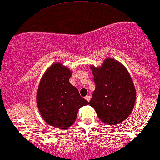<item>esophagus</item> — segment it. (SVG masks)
I'll return each mask as SVG.
<instances>
[{
  "label": "esophagus",
  "mask_w": 160,
  "mask_h": 160,
  "mask_svg": "<svg viewBox=\"0 0 160 160\" xmlns=\"http://www.w3.org/2000/svg\"><path fill=\"white\" fill-rule=\"evenodd\" d=\"M85 99H87V100L88 102H89V101H90V99H91V97H90L89 95V96H86V97H85Z\"/></svg>",
  "instance_id": "1"
}]
</instances>
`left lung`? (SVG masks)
I'll return each mask as SVG.
<instances>
[{
    "instance_id": "left-lung-1",
    "label": "left lung",
    "mask_w": 160,
    "mask_h": 160,
    "mask_svg": "<svg viewBox=\"0 0 160 160\" xmlns=\"http://www.w3.org/2000/svg\"><path fill=\"white\" fill-rule=\"evenodd\" d=\"M90 68L95 83L90 106L108 126L124 121L133 110L136 97L135 87L126 67L108 58L102 66H91Z\"/></svg>"
}]
</instances>
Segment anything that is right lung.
<instances>
[{"mask_svg":"<svg viewBox=\"0 0 160 160\" xmlns=\"http://www.w3.org/2000/svg\"><path fill=\"white\" fill-rule=\"evenodd\" d=\"M72 71L60 63L47 69L37 92V105L44 120L59 129H68L75 122L78 109L89 102L80 96L69 78Z\"/></svg>","mask_w":160,"mask_h":160,"instance_id":"obj_1","label":"right lung"}]
</instances>
